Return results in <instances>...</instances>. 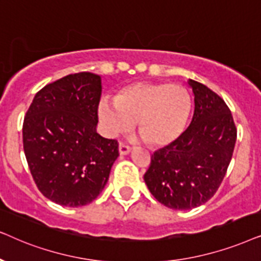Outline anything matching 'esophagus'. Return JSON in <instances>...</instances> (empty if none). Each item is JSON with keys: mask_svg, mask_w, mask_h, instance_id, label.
I'll use <instances>...</instances> for the list:
<instances>
[{"mask_svg": "<svg viewBox=\"0 0 261 261\" xmlns=\"http://www.w3.org/2000/svg\"><path fill=\"white\" fill-rule=\"evenodd\" d=\"M131 151V147H128L127 144L123 143V142H120L119 143V152L121 155H126L128 152Z\"/></svg>", "mask_w": 261, "mask_h": 261, "instance_id": "1", "label": "esophagus"}]
</instances>
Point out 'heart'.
I'll return each mask as SVG.
<instances>
[{
    "label": "heart",
    "instance_id": "heart-1",
    "mask_svg": "<svg viewBox=\"0 0 261 261\" xmlns=\"http://www.w3.org/2000/svg\"><path fill=\"white\" fill-rule=\"evenodd\" d=\"M192 109V98L182 86L142 81L123 87L114 101L100 102L99 116L109 135L123 133L137 123L145 143L165 148L181 137Z\"/></svg>",
    "mask_w": 261,
    "mask_h": 261
}]
</instances>
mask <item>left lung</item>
Here are the masks:
<instances>
[{
    "label": "left lung",
    "instance_id": "left-lung-1",
    "mask_svg": "<svg viewBox=\"0 0 261 261\" xmlns=\"http://www.w3.org/2000/svg\"><path fill=\"white\" fill-rule=\"evenodd\" d=\"M194 113L174 143L155 151L144 174L149 191L174 210H191L214 197L230 163L236 126L224 100L203 83L190 80Z\"/></svg>",
    "mask_w": 261,
    "mask_h": 261
}]
</instances>
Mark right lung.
Here are the masks:
<instances>
[{
	"label": "right lung",
	"mask_w": 261,
	"mask_h": 261,
	"mask_svg": "<svg viewBox=\"0 0 261 261\" xmlns=\"http://www.w3.org/2000/svg\"><path fill=\"white\" fill-rule=\"evenodd\" d=\"M101 77L77 72L34 96L22 126L23 150L38 190L63 206L93 201L119 155L117 140L96 133Z\"/></svg>",
	"instance_id": "add662e5"
}]
</instances>
